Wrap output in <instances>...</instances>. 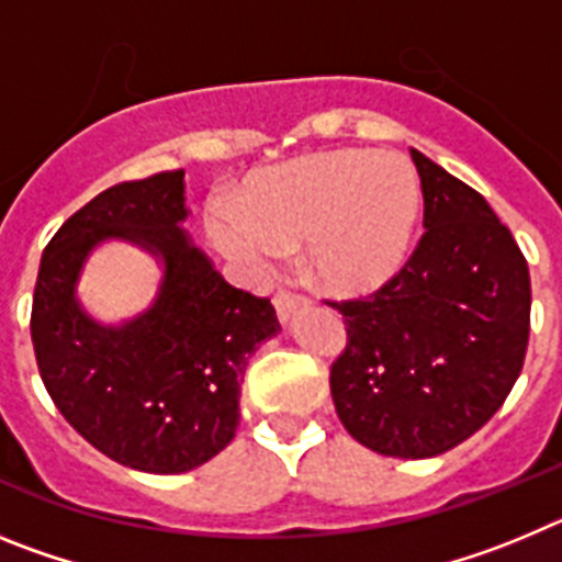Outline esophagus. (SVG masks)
<instances>
[{
	"label": "esophagus",
	"instance_id": "1",
	"mask_svg": "<svg viewBox=\"0 0 562 562\" xmlns=\"http://www.w3.org/2000/svg\"><path fill=\"white\" fill-rule=\"evenodd\" d=\"M272 304H276L278 321H281V324H290V317L306 304V297L304 295H292V292H278V295L272 297Z\"/></svg>",
	"mask_w": 562,
	"mask_h": 562
}]
</instances>
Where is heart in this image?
<instances>
[{
	"instance_id": "b5f03b06",
	"label": "heart",
	"mask_w": 562,
	"mask_h": 562,
	"mask_svg": "<svg viewBox=\"0 0 562 562\" xmlns=\"http://www.w3.org/2000/svg\"><path fill=\"white\" fill-rule=\"evenodd\" d=\"M422 213V182L405 154L335 148L261 168L241 186L238 211L216 205L211 236L252 276L272 272L281 247L304 245L312 284L366 295L408 258Z\"/></svg>"
}]
</instances>
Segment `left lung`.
<instances>
[{
    "mask_svg": "<svg viewBox=\"0 0 562 562\" xmlns=\"http://www.w3.org/2000/svg\"><path fill=\"white\" fill-rule=\"evenodd\" d=\"M425 196L414 256L374 295L329 301L346 321L331 400L360 445L430 459L484 428L529 342L532 284L509 227L479 191L411 148Z\"/></svg>",
    "mask_w": 562,
    "mask_h": 562,
    "instance_id": "obj_1",
    "label": "left lung"
}]
</instances>
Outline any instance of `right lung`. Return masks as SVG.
<instances>
[{"label": "right lung", "instance_id": "obj_1", "mask_svg": "<svg viewBox=\"0 0 562 562\" xmlns=\"http://www.w3.org/2000/svg\"><path fill=\"white\" fill-rule=\"evenodd\" d=\"M186 171L106 188L58 227L38 267L30 335L64 419L112 461L188 473L231 445L247 357L281 331L267 297L236 290L180 227ZM123 237L164 267L155 304L103 327L75 295L91 247Z\"/></svg>", "mask_w": 562, "mask_h": 562}]
</instances>
